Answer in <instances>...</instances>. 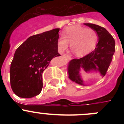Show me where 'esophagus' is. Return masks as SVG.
Wrapping results in <instances>:
<instances>
[{
    "instance_id": "esophagus-1",
    "label": "esophagus",
    "mask_w": 124,
    "mask_h": 124,
    "mask_svg": "<svg viewBox=\"0 0 124 124\" xmlns=\"http://www.w3.org/2000/svg\"><path fill=\"white\" fill-rule=\"evenodd\" d=\"M68 56V54H63V55H62V56H63V57H64V56Z\"/></svg>"
}]
</instances>
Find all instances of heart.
<instances>
[{
  "label": "heart",
  "mask_w": 124,
  "mask_h": 124,
  "mask_svg": "<svg viewBox=\"0 0 124 124\" xmlns=\"http://www.w3.org/2000/svg\"><path fill=\"white\" fill-rule=\"evenodd\" d=\"M63 37L59 38L57 48L59 52L65 50L71 43V49L77 56L91 52L97 44L98 35L93 29H87L80 25L69 26L63 31Z\"/></svg>",
  "instance_id": "heart-1"
}]
</instances>
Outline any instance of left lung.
<instances>
[{
	"instance_id": "obj_1",
	"label": "left lung",
	"mask_w": 124,
	"mask_h": 124,
	"mask_svg": "<svg viewBox=\"0 0 124 124\" xmlns=\"http://www.w3.org/2000/svg\"><path fill=\"white\" fill-rule=\"evenodd\" d=\"M86 26L94 29L98 35V42L94 50L80 59L71 60L68 65L69 78L73 82L84 85L80 75V70L86 72L99 71L102 76L108 70L115 52V41L109 32L98 25L85 23Z\"/></svg>"
}]
</instances>
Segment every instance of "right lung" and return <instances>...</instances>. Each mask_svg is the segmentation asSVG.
Returning a JSON list of instances; mask_svg holds the SVG:
<instances>
[{"mask_svg":"<svg viewBox=\"0 0 124 124\" xmlns=\"http://www.w3.org/2000/svg\"><path fill=\"white\" fill-rule=\"evenodd\" d=\"M60 29L31 36L15 52L10 68V83L15 94L32 98L41 93L42 74L53 57L60 56L57 41Z\"/></svg>","mask_w":124,"mask_h":124,"instance_id":"right-lung-1","label":"right lung"}]
</instances>
